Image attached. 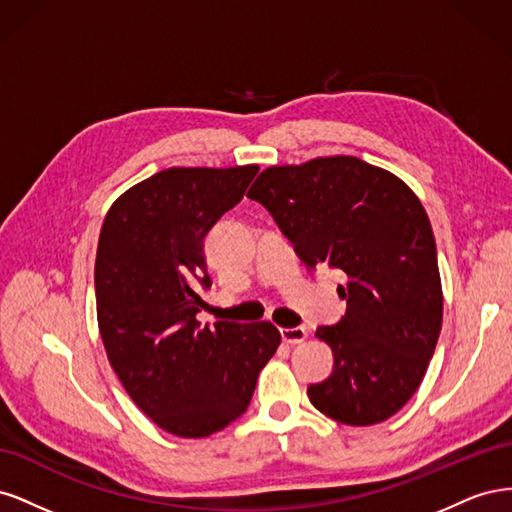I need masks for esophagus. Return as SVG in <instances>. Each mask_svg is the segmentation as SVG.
I'll return each instance as SVG.
<instances>
[{
    "mask_svg": "<svg viewBox=\"0 0 512 512\" xmlns=\"http://www.w3.org/2000/svg\"><path fill=\"white\" fill-rule=\"evenodd\" d=\"M282 339L286 344H301L303 339L307 337V329L305 327H292V329H280Z\"/></svg>",
    "mask_w": 512,
    "mask_h": 512,
    "instance_id": "34e87169",
    "label": "esophagus"
}]
</instances>
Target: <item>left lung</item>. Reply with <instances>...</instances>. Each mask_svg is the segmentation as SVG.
<instances>
[{"label":"left lung","mask_w":512,"mask_h":512,"mask_svg":"<svg viewBox=\"0 0 512 512\" xmlns=\"http://www.w3.org/2000/svg\"><path fill=\"white\" fill-rule=\"evenodd\" d=\"M273 215L309 269L344 273L346 316L316 337L333 374L307 386L344 425H376L421 386L442 329L436 241L418 196L397 175L352 156L269 166L247 192Z\"/></svg>","instance_id":"left-lung-1"}]
</instances>
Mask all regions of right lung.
Here are the masks:
<instances>
[{"instance_id": "add662e5", "label": "right lung", "mask_w": 512, "mask_h": 512, "mask_svg": "<svg viewBox=\"0 0 512 512\" xmlns=\"http://www.w3.org/2000/svg\"><path fill=\"white\" fill-rule=\"evenodd\" d=\"M256 164L173 166L108 209L96 252V312L123 389L160 429L207 438L247 410L282 335L271 322L200 327L211 286L203 241L243 198Z\"/></svg>"}]
</instances>
